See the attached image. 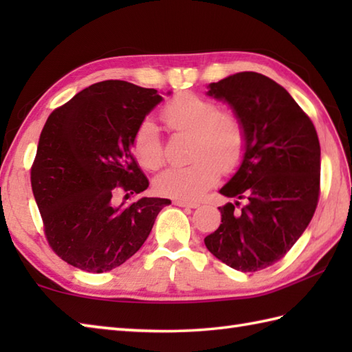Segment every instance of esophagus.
I'll use <instances>...</instances> for the list:
<instances>
[{
    "instance_id": "1",
    "label": "esophagus",
    "mask_w": 352,
    "mask_h": 352,
    "mask_svg": "<svg viewBox=\"0 0 352 352\" xmlns=\"http://www.w3.org/2000/svg\"><path fill=\"white\" fill-rule=\"evenodd\" d=\"M174 204L178 207H189V208H197L199 207L198 203H188V201H183V199H175Z\"/></svg>"
}]
</instances>
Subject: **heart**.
<instances>
[{
  "label": "heart",
  "mask_w": 352,
  "mask_h": 352,
  "mask_svg": "<svg viewBox=\"0 0 352 352\" xmlns=\"http://www.w3.org/2000/svg\"><path fill=\"white\" fill-rule=\"evenodd\" d=\"M162 118L172 130L190 133V163L169 168L157 175L154 189L159 195L192 203L216 184L222 172L237 168L245 154L246 134L241 118L219 111L210 100L195 94H178L162 110ZM133 154L140 166L157 169L163 163L159 130L153 121H142L131 140Z\"/></svg>",
  "instance_id": "1"
}]
</instances>
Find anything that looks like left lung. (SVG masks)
I'll return each instance as SVG.
<instances>
[{"label": "left lung", "mask_w": 352, "mask_h": 352, "mask_svg": "<svg viewBox=\"0 0 352 352\" xmlns=\"http://www.w3.org/2000/svg\"><path fill=\"white\" fill-rule=\"evenodd\" d=\"M207 89L241 118L246 146L234 175L219 189L234 203L218 207L222 223L204 243L236 271H261L286 256L316 210L318 134L286 89L261 74L237 72ZM241 199L245 204L237 211Z\"/></svg>", "instance_id": "8db88e82"}]
</instances>
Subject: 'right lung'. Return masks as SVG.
Segmentation results:
<instances>
[{"instance_id":"add662e5","label":"right lung","mask_w":352,"mask_h":352,"mask_svg":"<svg viewBox=\"0 0 352 352\" xmlns=\"http://www.w3.org/2000/svg\"><path fill=\"white\" fill-rule=\"evenodd\" d=\"M162 101L155 89L107 80L83 89L45 122L32 189L48 243L66 263L94 274L121 266L170 204L146 197L129 206L113 203L119 188L126 197L148 189L131 140Z\"/></svg>"}]
</instances>
